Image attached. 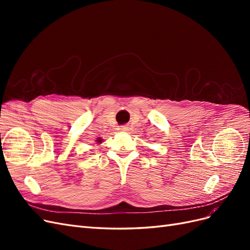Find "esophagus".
Returning <instances> with one entry per match:
<instances>
[{
  "mask_svg": "<svg viewBox=\"0 0 250 250\" xmlns=\"http://www.w3.org/2000/svg\"><path fill=\"white\" fill-rule=\"evenodd\" d=\"M118 129L120 130V131H126L127 130V127L126 126H120Z\"/></svg>",
  "mask_w": 250,
  "mask_h": 250,
  "instance_id": "obj_1",
  "label": "esophagus"
}]
</instances>
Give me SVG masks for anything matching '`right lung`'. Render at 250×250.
Listing matches in <instances>:
<instances>
[{"instance_id": "right-lung-1", "label": "right lung", "mask_w": 250, "mask_h": 250, "mask_svg": "<svg viewBox=\"0 0 250 250\" xmlns=\"http://www.w3.org/2000/svg\"><path fill=\"white\" fill-rule=\"evenodd\" d=\"M98 142H101V140H99V141H98Z\"/></svg>"}]
</instances>
